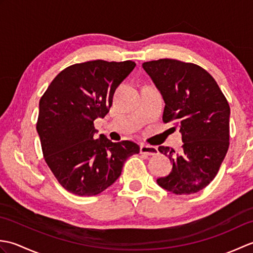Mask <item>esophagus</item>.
<instances>
[{
	"label": "esophagus",
	"instance_id": "esophagus-1",
	"mask_svg": "<svg viewBox=\"0 0 253 253\" xmlns=\"http://www.w3.org/2000/svg\"><path fill=\"white\" fill-rule=\"evenodd\" d=\"M140 153L146 155H157L159 153L158 149L149 144H141L140 146Z\"/></svg>",
	"mask_w": 253,
	"mask_h": 253
}]
</instances>
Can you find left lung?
Segmentation results:
<instances>
[{
	"mask_svg": "<svg viewBox=\"0 0 253 253\" xmlns=\"http://www.w3.org/2000/svg\"><path fill=\"white\" fill-rule=\"evenodd\" d=\"M165 102L163 122H175L182 150L159 151L173 163L170 173L158 185L175 195H191L206 188L216 176L229 146L228 102L214 78L192 63L171 58L142 64Z\"/></svg>",
	"mask_w": 253,
	"mask_h": 253,
	"instance_id": "left-lung-1",
	"label": "left lung"
}]
</instances>
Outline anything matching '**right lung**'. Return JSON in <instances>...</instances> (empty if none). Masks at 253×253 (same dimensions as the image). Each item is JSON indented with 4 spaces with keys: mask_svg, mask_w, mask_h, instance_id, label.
Returning a JSON list of instances; mask_svg holds the SVG:
<instances>
[{
    "mask_svg": "<svg viewBox=\"0 0 253 253\" xmlns=\"http://www.w3.org/2000/svg\"><path fill=\"white\" fill-rule=\"evenodd\" d=\"M136 64L102 60L66 67L39 102L37 131L45 162L58 182L77 196H95L114 184L140 148L131 141L94 139V121L112 106L116 88Z\"/></svg>",
    "mask_w": 253,
    "mask_h": 253,
    "instance_id": "right-lung-1",
    "label": "right lung"
}]
</instances>
